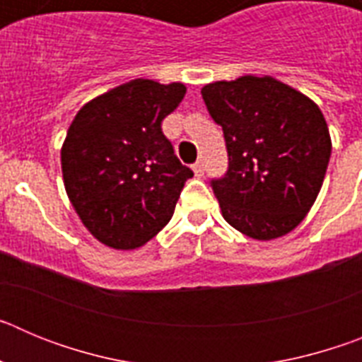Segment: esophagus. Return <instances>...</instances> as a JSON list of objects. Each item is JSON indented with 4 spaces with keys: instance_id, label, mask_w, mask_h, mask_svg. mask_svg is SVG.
<instances>
[{
    "instance_id": "esophagus-1",
    "label": "esophagus",
    "mask_w": 362,
    "mask_h": 362,
    "mask_svg": "<svg viewBox=\"0 0 362 362\" xmlns=\"http://www.w3.org/2000/svg\"><path fill=\"white\" fill-rule=\"evenodd\" d=\"M192 168H194V172H196L197 177H203V175H204V165H203V161L194 163V166H192Z\"/></svg>"
}]
</instances>
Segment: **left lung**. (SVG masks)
I'll list each match as a JSON object with an SVG mask.
<instances>
[{
  "label": "left lung",
  "mask_w": 362,
  "mask_h": 362,
  "mask_svg": "<svg viewBox=\"0 0 362 362\" xmlns=\"http://www.w3.org/2000/svg\"><path fill=\"white\" fill-rule=\"evenodd\" d=\"M201 94L225 134L228 170L210 185L226 223L259 241L292 232L317 199L330 161L322 112L270 76L210 83Z\"/></svg>",
  "instance_id": "1"
}]
</instances>
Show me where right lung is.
Instances as JSON below:
<instances>
[{
    "instance_id": "1",
    "label": "right lung",
    "mask_w": 362,
    "mask_h": 362,
    "mask_svg": "<svg viewBox=\"0 0 362 362\" xmlns=\"http://www.w3.org/2000/svg\"><path fill=\"white\" fill-rule=\"evenodd\" d=\"M187 94L183 83L134 79L76 114L62 148L65 190L83 225L103 245L134 250L170 221L194 175L161 123Z\"/></svg>"
}]
</instances>
